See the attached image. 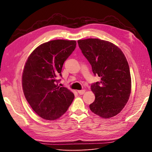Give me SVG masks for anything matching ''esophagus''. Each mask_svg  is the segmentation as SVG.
Listing matches in <instances>:
<instances>
[{
  "instance_id": "34e87169",
  "label": "esophagus",
  "mask_w": 152,
  "mask_h": 152,
  "mask_svg": "<svg viewBox=\"0 0 152 152\" xmlns=\"http://www.w3.org/2000/svg\"><path fill=\"white\" fill-rule=\"evenodd\" d=\"M79 94H84L85 93V90H79L77 91Z\"/></svg>"
}]
</instances>
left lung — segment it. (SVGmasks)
Masks as SVG:
<instances>
[{
    "label": "left lung",
    "instance_id": "8db88e82",
    "mask_svg": "<svg viewBox=\"0 0 152 152\" xmlns=\"http://www.w3.org/2000/svg\"><path fill=\"white\" fill-rule=\"evenodd\" d=\"M82 53L101 81L92 84L95 95L90 110L103 118L120 113L131 92V77L127 59L121 49L109 41L99 39L78 40Z\"/></svg>",
    "mask_w": 152,
    "mask_h": 152
}]
</instances>
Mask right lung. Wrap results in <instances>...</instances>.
<instances>
[{
	"mask_svg": "<svg viewBox=\"0 0 152 152\" xmlns=\"http://www.w3.org/2000/svg\"><path fill=\"white\" fill-rule=\"evenodd\" d=\"M75 40L57 39L35 48L25 63L22 74L25 97L34 111L45 120L61 117L72 104L74 94L58 86L64 62L74 50Z\"/></svg>",
	"mask_w": 152,
	"mask_h": 152,
	"instance_id": "1",
	"label": "right lung"
}]
</instances>
